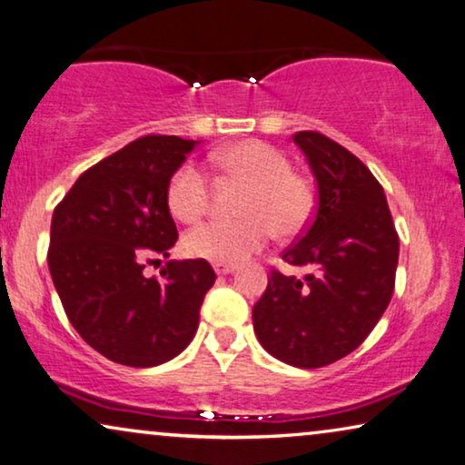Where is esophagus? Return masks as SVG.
<instances>
[{"label": "esophagus", "mask_w": 465, "mask_h": 465, "mask_svg": "<svg viewBox=\"0 0 465 465\" xmlns=\"http://www.w3.org/2000/svg\"><path fill=\"white\" fill-rule=\"evenodd\" d=\"M213 269L217 275H230L235 272V265H227V262H214Z\"/></svg>", "instance_id": "1"}]
</instances>
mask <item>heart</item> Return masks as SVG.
<instances>
[{
	"label": "heart",
	"instance_id": "heart-1",
	"mask_svg": "<svg viewBox=\"0 0 465 465\" xmlns=\"http://www.w3.org/2000/svg\"><path fill=\"white\" fill-rule=\"evenodd\" d=\"M214 163L230 177L246 182L235 221H211L183 238V251L211 262L246 261L272 242L273 233L294 235L309 223L313 193L301 175L290 171L280 150L259 140H244L221 148ZM166 206L182 223H196L209 211L211 182L193 163H183L166 182Z\"/></svg>",
	"mask_w": 465,
	"mask_h": 465
}]
</instances>
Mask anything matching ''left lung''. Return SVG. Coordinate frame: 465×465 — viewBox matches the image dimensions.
<instances>
[{
  "mask_svg": "<svg viewBox=\"0 0 465 465\" xmlns=\"http://www.w3.org/2000/svg\"><path fill=\"white\" fill-rule=\"evenodd\" d=\"M294 143L317 182V211L282 259L311 273L272 272L252 323L269 355L315 370L355 351L380 322L392 299L399 235L382 185L355 154L317 131H299Z\"/></svg>",
  "mask_w": 465,
  "mask_h": 465,
  "instance_id": "left-lung-1",
  "label": "left lung"
}]
</instances>
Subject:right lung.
I'll use <instances>...</instances> for the list:
<instances>
[{
  "mask_svg": "<svg viewBox=\"0 0 465 465\" xmlns=\"http://www.w3.org/2000/svg\"><path fill=\"white\" fill-rule=\"evenodd\" d=\"M200 142L145 135L104 158L55 206L47 265L73 328L110 361L154 367L192 342L214 283L204 259L169 261L177 242L166 182Z\"/></svg>",
  "mask_w": 465,
  "mask_h": 465,
  "instance_id": "add662e5",
  "label": "right lung"
}]
</instances>
